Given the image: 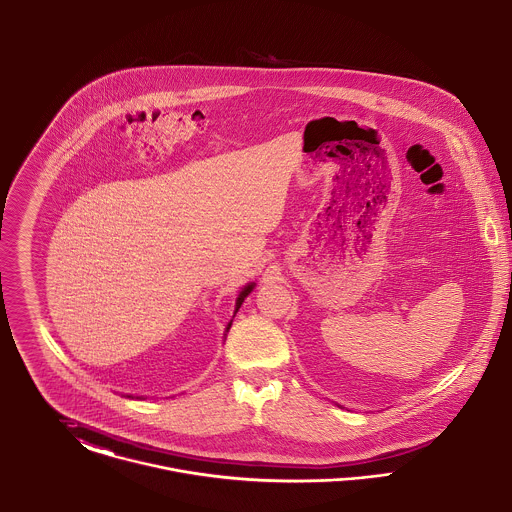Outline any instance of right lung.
Wrapping results in <instances>:
<instances>
[{"label":"right lung","instance_id":"obj_1","mask_svg":"<svg viewBox=\"0 0 512 512\" xmlns=\"http://www.w3.org/2000/svg\"><path fill=\"white\" fill-rule=\"evenodd\" d=\"M253 288H255V282H249V284H247V286H243V288H241V292H239V294H237L236 312H237V310H239V308H241V304H243V300H245V298H247V296H249V294H251V290H253ZM230 327H232V323H228V327H226V331H228V329H230Z\"/></svg>","mask_w":512,"mask_h":512}]
</instances>
